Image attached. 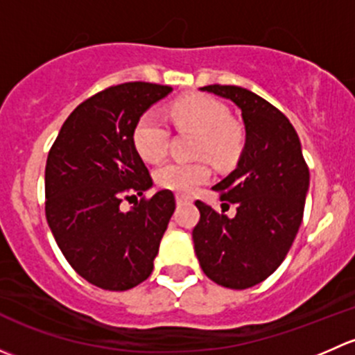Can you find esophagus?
I'll return each instance as SVG.
<instances>
[{
  "label": "esophagus",
  "mask_w": 355,
  "mask_h": 355,
  "mask_svg": "<svg viewBox=\"0 0 355 355\" xmlns=\"http://www.w3.org/2000/svg\"><path fill=\"white\" fill-rule=\"evenodd\" d=\"M175 200H177V204H189V202H192V199L189 198V196H182V194L175 196Z\"/></svg>",
  "instance_id": "1"
}]
</instances>
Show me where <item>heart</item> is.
Returning a JSON list of instances; mask_svg holds the SVG:
<instances>
[{
  "instance_id": "1",
  "label": "heart",
  "mask_w": 355,
  "mask_h": 355,
  "mask_svg": "<svg viewBox=\"0 0 355 355\" xmlns=\"http://www.w3.org/2000/svg\"><path fill=\"white\" fill-rule=\"evenodd\" d=\"M170 114L177 127L199 134L196 155L209 157L220 166H230L242 151L244 134L230 120L227 106L202 94H192L175 101ZM135 151L146 161L161 159L166 153L168 130L156 111H146L132 130ZM211 170L206 161H168L156 170V182L164 189L191 194L207 182Z\"/></svg>"
}]
</instances>
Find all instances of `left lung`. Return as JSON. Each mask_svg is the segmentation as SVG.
Returning <instances> with one entry per match:
<instances>
[{"mask_svg": "<svg viewBox=\"0 0 355 355\" xmlns=\"http://www.w3.org/2000/svg\"><path fill=\"white\" fill-rule=\"evenodd\" d=\"M200 91L230 99L242 111L245 144L235 170L213 187L237 213L228 218L196 200L200 220L192 241L207 278L244 290L284 263L302 223L309 168L295 128L266 99L239 85L214 84Z\"/></svg>", "mask_w": 355, "mask_h": 355, "instance_id": "8db88e82", "label": "left lung"}]
</instances>
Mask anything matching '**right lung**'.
<instances>
[{
    "mask_svg": "<svg viewBox=\"0 0 355 355\" xmlns=\"http://www.w3.org/2000/svg\"><path fill=\"white\" fill-rule=\"evenodd\" d=\"M173 91L127 82L70 113L46 161V220L70 266L99 288H134L153 273L175 211L170 191L121 211V199L153 187L132 130L142 113Z\"/></svg>",
    "mask_w": 355,
    "mask_h": 355,
    "instance_id": "add662e5",
    "label": "right lung"
}]
</instances>
